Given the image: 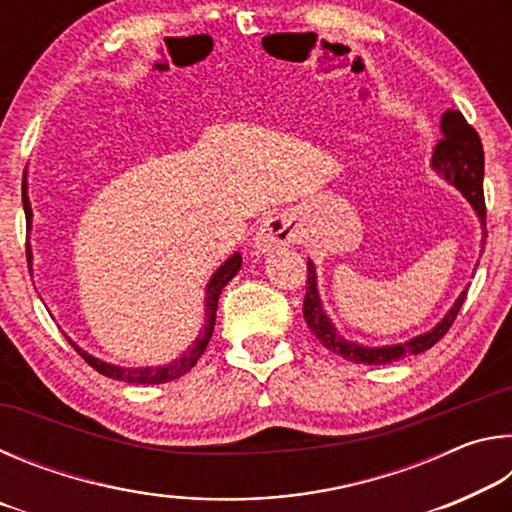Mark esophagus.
Wrapping results in <instances>:
<instances>
[{
    "label": "esophagus",
    "instance_id": "esophagus-1",
    "mask_svg": "<svg viewBox=\"0 0 512 512\" xmlns=\"http://www.w3.org/2000/svg\"><path fill=\"white\" fill-rule=\"evenodd\" d=\"M296 239H298L296 223H293L291 216L280 214V216H271V219H266L262 225H259L253 248L257 255H266V253H273V250L296 244Z\"/></svg>",
    "mask_w": 512,
    "mask_h": 512
}]
</instances>
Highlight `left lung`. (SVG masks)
Listing matches in <instances>:
<instances>
[{"label": "left lung", "mask_w": 512, "mask_h": 512, "mask_svg": "<svg viewBox=\"0 0 512 512\" xmlns=\"http://www.w3.org/2000/svg\"><path fill=\"white\" fill-rule=\"evenodd\" d=\"M440 140L433 149L431 155V169L443 176L449 185H454L461 192L467 203L472 205L483 228L481 248L485 244V201H483V146L479 135L474 128L467 124L465 117L458 110H445L440 117ZM483 253V250H481ZM467 296V289L461 291V296L449 307L447 314L436 327H431L429 332L413 336V339L395 345H379V348H370V345H361L357 341H348L345 336L339 334V329L334 327L332 320L325 314L323 302H320L318 293V277H316V264L307 259V293H305V305H302V316L305 323L311 329V334L325 345L327 350H332L339 357L348 359L352 363H366V366H384V363L400 361L411 354H420L436 345L447 329L461 311L463 300Z\"/></svg>", "instance_id": "1"}]
</instances>
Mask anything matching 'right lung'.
Masks as SVG:
<instances>
[{"mask_svg":"<svg viewBox=\"0 0 512 512\" xmlns=\"http://www.w3.org/2000/svg\"><path fill=\"white\" fill-rule=\"evenodd\" d=\"M22 205H24V214H27V230H31V221H33V210H31V201H29V183H27V171H24V180H22ZM27 259L29 266L33 264V253L31 246L27 244ZM241 268V255L235 253L232 257L225 259V262L216 268L214 275L210 277L205 287V325L201 332H198L196 339L192 341V345L169 363L164 366H144V368H126V366H115V363L101 361L97 357H92L90 352H85L83 348H79L72 339H67L72 343V348L81 354V357L90 363V366L106 375L110 379L117 381H126V384H167V381H173L178 377H183L185 372L192 370L196 366V361L201 359V354L205 352L207 343L212 339L214 332V323H216V307H219V296L225 284H228L232 277L239 273Z\"/></svg>","mask_w":512,"mask_h":512,"instance_id":"right-lung-1","label":"right lung"}]
</instances>
